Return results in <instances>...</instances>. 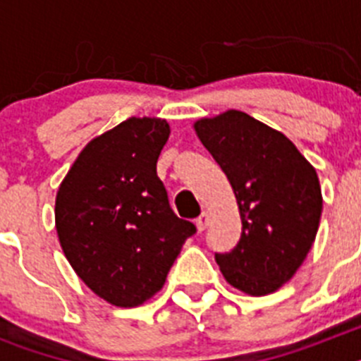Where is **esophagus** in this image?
I'll return each mask as SVG.
<instances>
[{
  "mask_svg": "<svg viewBox=\"0 0 361 361\" xmlns=\"http://www.w3.org/2000/svg\"><path fill=\"white\" fill-rule=\"evenodd\" d=\"M195 224H197V229H199V231H204V229L208 228V224H209V213L208 212L200 213V215L197 216Z\"/></svg>",
  "mask_w": 361,
  "mask_h": 361,
  "instance_id": "obj_1",
  "label": "esophagus"
}]
</instances>
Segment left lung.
Wrapping results in <instances>:
<instances>
[{"instance_id": "obj_1", "label": "left lung", "mask_w": 361, "mask_h": 361, "mask_svg": "<svg viewBox=\"0 0 361 361\" xmlns=\"http://www.w3.org/2000/svg\"><path fill=\"white\" fill-rule=\"evenodd\" d=\"M195 132L228 177L242 233L215 253L224 279L253 296L273 293L296 273L322 216L318 175L283 133L238 110L195 123Z\"/></svg>"}]
</instances>
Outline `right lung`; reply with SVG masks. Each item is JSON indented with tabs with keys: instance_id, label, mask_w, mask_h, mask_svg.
Listing matches in <instances>:
<instances>
[{
	"instance_id": "obj_1",
	"label": "right lung",
	"mask_w": 361,
	"mask_h": 361,
	"mask_svg": "<svg viewBox=\"0 0 361 361\" xmlns=\"http://www.w3.org/2000/svg\"><path fill=\"white\" fill-rule=\"evenodd\" d=\"M168 137L162 119L124 121L88 142L57 191L65 257L95 295L119 307L152 298L197 231L175 215L157 177Z\"/></svg>"
}]
</instances>
